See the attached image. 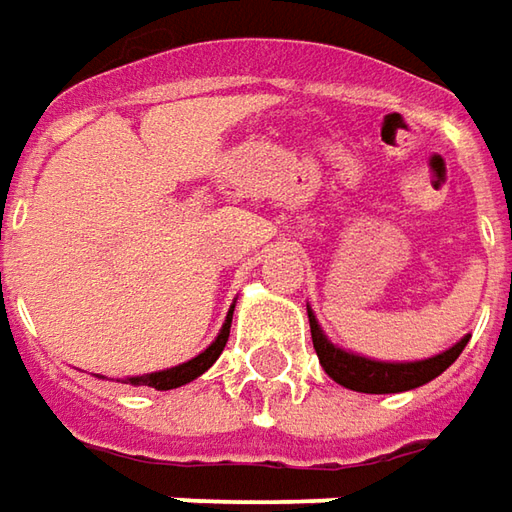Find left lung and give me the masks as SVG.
I'll list each match as a JSON object with an SVG mask.
<instances>
[{
    "mask_svg": "<svg viewBox=\"0 0 512 512\" xmlns=\"http://www.w3.org/2000/svg\"><path fill=\"white\" fill-rule=\"evenodd\" d=\"M307 319H310V336H313L316 356H319L327 376L333 382L342 384V387L359 390V393H402V390L422 387V384L436 379L439 373H444L450 364L456 362L459 353L464 350V344H467V336H464L462 342L453 344L450 350H444L433 359H424V362H370L364 356L344 353L336 344L327 342L316 316L310 313V307H307Z\"/></svg>",
    "mask_w": 512,
    "mask_h": 512,
    "instance_id": "1",
    "label": "left lung"
}]
</instances>
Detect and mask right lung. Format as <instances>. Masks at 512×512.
Segmentation results:
<instances>
[{"mask_svg":"<svg viewBox=\"0 0 512 512\" xmlns=\"http://www.w3.org/2000/svg\"><path fill=\"white\" fill-rule=\"evenodd\" d=\"M230 319H233V310L227 313L225 325H222V333L216 336V342L210 344L205 353H199L196 359L179 364V367H170V370H162V373L133 376V379H128V384H133V387H142V384H148V387H156V390H173V387H182V384L193 382V379H196V376H202L207 367L219 359V353L225 350L227 336H230Z\"/></svg>","mask_w":512,"mask_h":512,"instance_id":"obj_1","label":"right lung"}]
</instances>
